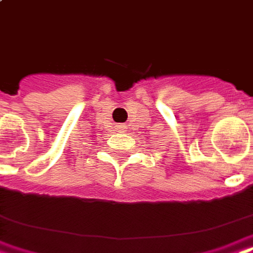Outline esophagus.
<instances>
[{"label": "esophagus", "mask_w": 253, "mask_h": 253, "mask_svg": "<svg viewBox=\"0 0 253 253\" xmlns=\"http://www.w3.org/2000/svg\"><path fill=\"white\" fill-rule=\"evenodd\" d=\"M124 129H125V125H119V132H124Z\"/></svg>", "instance_id": "obj_1"}]
</instances>
